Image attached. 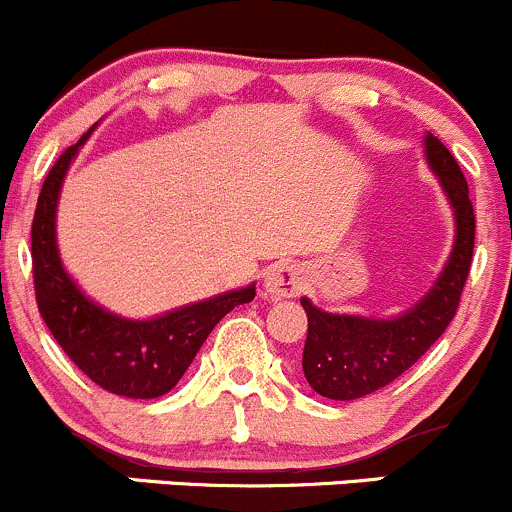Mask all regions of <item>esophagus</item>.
Here are the masks:
<instances>
[{"instance_id": "obj_1", "label": "esophagus", "mask_w": 512, "mask_h": 512, "mask_svg": "<svg viewBox=\"0 0 512 512\" xmlns=\"http://www.w3.org/2000/svg\"><path fill=\"white\" fill-rule=\"evenodd\" d=\"M302 288V273L298 266L293 263H276V266L268 268L266 273V283H263V290L271 298H293L298 295V290Z\"/></svg>"}]
</instances>
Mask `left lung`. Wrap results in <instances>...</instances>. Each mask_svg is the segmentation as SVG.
<instances>
[{
	"instance_id": "8db88e82",
	"label": "left lung",
	"mask_w": 512,
	"mask_h": 512,
	"mask_svg": "<svg viewBox=\"0 0 512 512\" xmlns=\"http://www.w3.org/2000/svg\"><path fill=\"white\" fill-rule=\"evenodd\" d=\"M422 144L427 166L454 212L452 254L425 298L395 317L339 315L300 298L307 312L302 371L324 398L356 400L386 388L442 337L456 315L474 254L476 217L456 158L430 131Z\"/></svg>"
}]
</instances>
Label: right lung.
<instances>
[{
	"mask_svg": "<svg viewBox=\"0 0 512 512\" xmlns=\"http://www.w3.org/2000/svg\"><path fill=\"white\" fill-rule=\"evenodd\" d=\"M92 129L65 148L38 195L31 227L38 312L60 349L97 386L124 398H161L183 378L214 324L236 305L254 300L256 285L190 302L151 320L114 315L87 298L60 261L56 214L65 173Z\"/></svg>",
	"mask_w": 512,
	"mask_h": 512,
	"instance_id": "1",
	"label": "right lung"
}]
</instances>
